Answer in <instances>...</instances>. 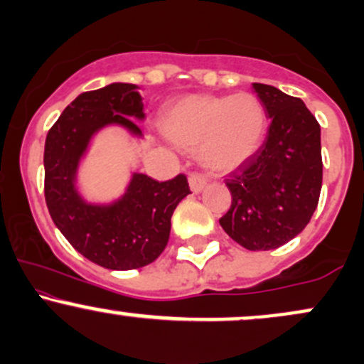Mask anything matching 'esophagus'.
Instances as JSON below:
<instances>
[{
    "label": "esophagus",
    "mask_w": 364,
    "mask_h": 364,
    "mask_svg": "<svg viewBox=\"0 0 364 364\" xmlns=\"http://www.w3.org/2000/svg\"><path fill=\"white\" fill-rule=\"evenodd\" d=\"M188 181H190V188L193 193H200V191H202L207 185V178L200 173H191L190 178H188Z\"/></svg>",
    "instance_id": "34e87169"
}]
</instances>
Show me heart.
Returning a JSON list of instances; mask_svg holds the SVG:
<instances>
[{"instance_id":"obj_1","label":"heart","mask_w":364,"mask_h":364,"mask_svg":"<svg viewBox=\"0 0 364 364\" xmlns=\"http://www.w3.org/2000/svg\"><path fill=\"white\" fill-rule=\"evenodd\" d=\"M161 124L176 144L200 147L208 168L232 171L260 149L267 114L252 94L188 95L166 109Z\"/></svg>"}]
</instances>
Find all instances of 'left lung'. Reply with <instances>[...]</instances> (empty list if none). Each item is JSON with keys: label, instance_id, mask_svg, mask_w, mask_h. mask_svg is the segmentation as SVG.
<instances>
[{"label": "left lung", "instance_id": "8db88e82", "mask_svg": "<svg viewBox=\"0 0 364 364\" xmlns=\"http://www.w3.org/2000/svg\"><path fill=\"white\" fill-rule=\"evenodd\" d=\"M270 118L258 152L225 179L231 208L219 219L236 243L252 252L286 245L306 228L321 190L320 124L299 97L253 83Z\"/></svg>", "mask_w": 364, "mask_h": 364}]
</instances>
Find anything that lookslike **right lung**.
Segmentation results:
<instances>
[{
  "instance_id": "obj_1",
  "label": "right lung",
  "mask_w": 364,
  "mask_h": 364,
  "mask_svg": "<svg viewBox=\"0 0 364 364\" xmlns=\"http://www.w3.org/2000/svg\"><path fill=\"white\" fill-rule=\"evenodd\" d=\"M132 118H145L139 87L111 83L78 95L46 136L44 195L53 223L78 253L109 270L140 269L156 260L168 245L174 208L190 193L185 174L156 181L133 173L127 193L109 205L82 198L75 179L90 139L107 124L140 136Z\"/></svg>"
}]
</instances>
